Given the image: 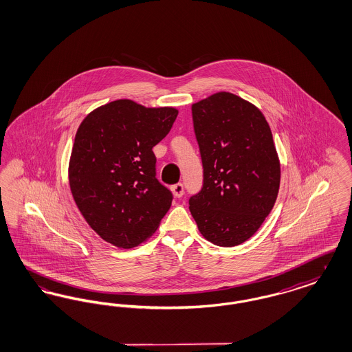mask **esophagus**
Returning a JSON list of instances; mask_svg holds the SVG:
<instances>
[{"mask_svg": "<svg viewBox=\"0 0 352 352\" xmlns=\"http://www.w3.org/2000/svg\"><path fill=\"white\" fill-rule=\"evenodd\" d=\"M171 191H173V194H174L175 198H181L184 192V184H174V186H171Z\"/></svg>", "mask_w": 352, "mask_h": 352, "instance_id": "1", "label": "esophagus"}]
</instances>
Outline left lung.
<instances>
[{
	"label": "left lung",
	"instance_id": "8db88e82",
	"mask_svg": "<svg viewBox=\"0 0 352 352\" xmlns=\"http://www.w3.org/2000/svg\"><path fill=\"white\" fill-rule=\"evenodd\" d=\"M203 187L190 212L204 239L234 247L261 227L272 211L281 168L268 121L250 101L218 92L192 104Z\"/></svg>",
	"mask_w": 352,
	"mask_h": 352
}]
</instances>
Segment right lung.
<instances>
[{"label":"right lung","mask_w":352,"mask_h":352,"mask_svg":"<svg viewBox=\"0 0 352 352\" xmlns=\"http://www.w3.org/2000/svg\"><path fill=\"white\" fill-rule=\"evenodd\" d=\"M178 109L146 108L128 99L88 113L68 165L69 188L89 227L129 250L157 231L173 194L155 178L153 146L170 132Z\"/></svg>","instance_id":"right-lung-1"}]
</instances>
